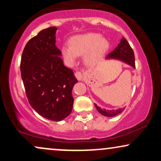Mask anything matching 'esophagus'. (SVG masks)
<instances>
[{
    "instance_id": "esophagus-1",
    "label": "esophagus",
    "mask_w": 161,
    "mask_h": 161,
    "mask_svg": "<svg viewBox=\"0 0 161 161\" xmlns=\"http://www.w3.org/2000/svg\"><path fill=\"white\" fill-rule=\"evenodd\" d=\"M75 77H76V79H78L79 81H82L83 79V77H84V75H83V73H81V72H79V71L75 72Z\"/></svg>"
}]
</instances>
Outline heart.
Masks as SVG:
<instances>
[{
  "label": "heart",
  "instance_id": "heart-1",
  "mask_svg": "<svg viewBox=\"0 0 161 161\" xmlns=\"http://www.w3.org/2000/svg\"><path fill=\"white\" fill-rule=\"evenodd\" d=\"M70 45L61 47V54L67 64L73 65L78 56H84L85 63L95 66L102 59L109 48L108 41L98 33H86L74 36L70 39Z\"/></svg>",
  "mask_w": 161,
  "mask_h": 161
}]
</instances>
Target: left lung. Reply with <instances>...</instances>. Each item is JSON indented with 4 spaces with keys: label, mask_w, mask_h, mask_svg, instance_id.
Masks as SVG:
<instances>
[{
    "label": "left lung",
    "mask_w": 161,
    "mask_h": 161,
    "mask_svg": "<svg viewBox=\"0 0 161 161\" xmlns=\"http://www.w3.org/2000/svg\"><path fill=\"white\" fill-rule=\"evenodd\" d=\"M108 59H117V60H120L126 63L127 64L132 66L133 68H136V64H135V55L133 50L132 49L131 46L129 45V42H127L125 38H122L120 42L118 45L117 47H116L112 52H110L107 56ZM96 108H97V111L100 114H102L105 116H115L118 114H119L124 110L125 108H119L117 110H108L106 109H101L100 107H97L95 104Z\"/></svg>",
    "instance_id": "obj_1"
}]
</instances>
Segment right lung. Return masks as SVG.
<instances>
[{
	"label": "right lung",
	"instance_id": "add662e5",
	"mask_svg": "<svg viewBox=\"0 0 161 161\" xmlns=\"http://www.w3.org/2000/svg\"><path fill=\"white\" fill-rule=\"evenodd\" d=\"M57 27L43 29L24 47L20 71L29 104L46 119L60 121L72 111L73 87L78 82L64 65L56 46Z\"/></svg>",
	"mask_w": 161,
	"mask_h": 161
}]
</instances>
